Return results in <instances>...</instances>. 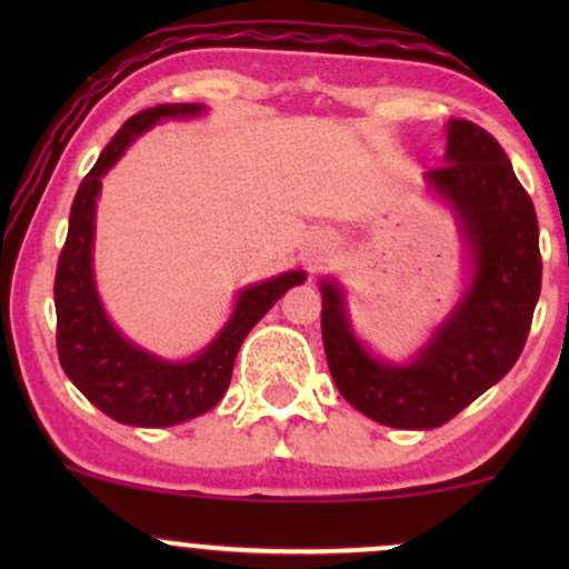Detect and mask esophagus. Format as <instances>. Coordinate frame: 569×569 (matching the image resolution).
<instances>
[{"instance_id":"1","label":"esophagus","mask_w":569,"mask_h":569,"mask_svg":"<svg viewBox=\"0 0 569 569\" xmlns=\"http://www.w3.org/2000/svg\"><path fill=\"white\" fill-rule=\"evenodd\" d=\"M329 251H331V240L329 238H318V257H316V262H321L323 253H329Z\"/></svg>"}]
</instances>
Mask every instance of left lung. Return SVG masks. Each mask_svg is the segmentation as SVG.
<instances>
[{"label":"left lung","mask_w":569,"mask_h":569,"mask_svg":"<svg viewBox=\"0 0 569 569\" xmlns=\"http://www.w3.org/2000/svg\"><path fill=\"white\" fill-rule=\"evenodd\" d=\"M426 184L460 221L473 272L407 363L375 356L352 331L342 286L321 280L323 350L339 393L375 422L403 430L443 426L511 371L543 276L535 206L485 128L449 120L443 166L426 173Z\"/></svg>","instance_id":"1"}]
</instances>
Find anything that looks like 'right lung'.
<instances>
[{"instance_id":"right-lung-1","label":"right lung","mask_w":569,"mask_h":569,"mask_svg":"<svg viewBox=\"0 0 569 569\" xmlns=\"http://www.w3.org/2000/svg\"><path fill=\"white\" fill-rule=\"evenodd\" d=\"M202 112V103H160L130 117L84 176L71 202L67 246L58 259L53 289L58 358L80 393L122 426L168 428L217 407L230 388L234 358L248 331L262 321L286 291L307 280L302 270H289L262 283L246 286L238 293L224 329L187 361H168L139 348L109 321L98 297L93 270L96 202L101 194V179L149 128L162 120H184Z\"/></svg>"}]
</instances>
